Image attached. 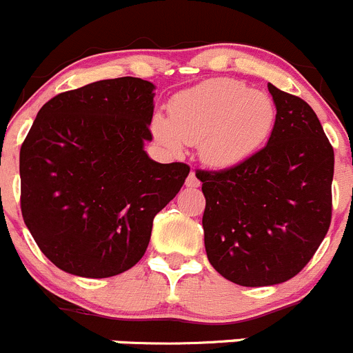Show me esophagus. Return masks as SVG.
<instances>
[{"label":"esophagus","mask_w":353,"mask_h":353,"mask_svg":"<svg viewBox=\"0 0 353 353\" xmlns=\"http://www.w3.org/2000/svg\"><path fill=\"white\" fill-rule=\"evenodd\" d=\"M185 185H187V187H190V188H197L199 185H201V181H199V178L195 176V172L188 173L187 181H185Z\"/></svg>","instance_id":"esophagus-1"}]
</instances>
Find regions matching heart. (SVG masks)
<instances>
[{
	"label": "heart",
	"mask_w": 353,
	"mask_h": 353,
	"mask_svg": "<svg viewBox=\"0 0 353 353\" xmlns=\"http://www.w3.org/2000/svg\"><path fill=\"white\" fill-rule=\"evenodd\" d=\"M168 118L154 117L152 132L170 151L199 142L201 158L218 168L249 159L270 139L276 121L273 99L233 79H211L178 92Z\"/></svg>",
	"instance_id": "b5f03b06"
}]
</instances>
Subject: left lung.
Instances as JSON below:
<instances>
[{"instance_id":"8db88e82","label":"left lung","mask_w":353,"mask_h":353,"mask_svg":"<svg viewBox=\"0 0 353 353\" xmlns=\"http://www.w3.org/2000/svg\"><path fill=\"white\" fill-rule=\"evenodd\" d=\"M276 121L240 165L197 170L211 266L242 287L283 283L305 268L331 223L334 152L312 108L268 83Z\"/></svg>"}]
</instances>
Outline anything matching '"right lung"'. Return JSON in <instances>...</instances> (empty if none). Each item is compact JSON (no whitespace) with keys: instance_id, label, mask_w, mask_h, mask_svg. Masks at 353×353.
<instances>
[{"instance_id":"right-lung-1","label":"right lung","mask_w":353,"mask_h":353,"mask_svg":"<svg viewBox=\"0 0 353 353\" xmlns=\"http://www.w3.org/2000/svg\"><path fill=\"white\" fill-rule=\"evenodd\" d=\"M154 85L135 77L66 90L37 113L20 148V208L41 252L70 274L130 270L149 245L154 216L190 166L152 161Z\"/></svg>"}]
</instances>
